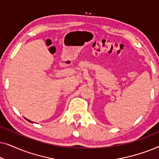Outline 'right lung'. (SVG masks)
I'll return each instance as SVG.
<instances>
[{"label": "right lung", "mask_w": 159, "mask_h": 159, "mask_svg": "<svg viewBox=\"0 0 159 159\" xmlns=\"http://www.w3.org/2000/svg\"><path fill=\"white\" fill-rule=\"evenodd\" d=\"M25 119H26V118H25ZM27 119V121H30V122H32V121H30V120H29V119Z\"/></svg>", "instance_id": "1"}]
</instances>
